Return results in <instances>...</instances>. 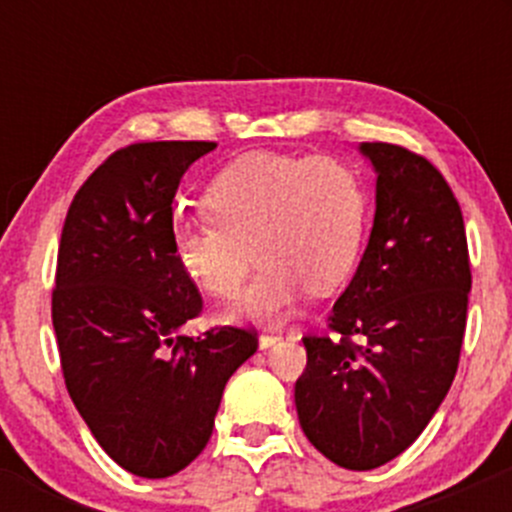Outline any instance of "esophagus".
Masks as SVG:
<instances>
[{
	"mask_svg": "<svg viewBox=\"0 0 512 512\" xmlns=\"http://www.w3.org/2000/svg\"><path fill=\"white\" fill-rule=\"evenodd\" d=\"M280 334H262L260 337V349H270V347H275L277 342H280Z\"/></svg>",
	"mask_w": 512,
	"mask_h": 512,
	"instance_id": "esophagus-1",
	"label": "esophagus"
}]
</instances>
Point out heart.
Masks as SVG:
<instances>
[{
	"label": "heart",
	"mask_w": 512,
	"mask_h": 512,
	"mask_svg": "<svg viewBox=\"0 0 512 512\" xmlns=\"http://www.w3.org/2000/svg\"><path fill=\"white\" fill-rule=\"evenodd\" d=\"M213 218L178 220L173 250L213 297H232L262 260L230 314L282 322L307 287L327 294L352 275L364 247L369 198L359 173L332 158L247 153L205 193Z\"/></svg>",
	"instance_id": "b5f03b06"
}]
</instances>
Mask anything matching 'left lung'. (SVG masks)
Returning <instances> with one entry per match:
<instances>
[{"mask_svg":"<svg viewBox=\"0 0 512 512\" xmlns=\"http://www.w3.org/2000/svg\"><path fill=\"white\" fill-rule=\"evenodd\" d=\"M359 153L376 173L374 225L329 317L339 337L302 339L307 369L294 404L322 456L371 471L421 436L451 389L471 265L461 208L443 175L391 143H361Z\"/></svg>","mask_w":512,"mask_h":512,"instance_id":"8db88e82","label":"left lung"}]
</instances>
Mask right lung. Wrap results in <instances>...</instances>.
Instances as JSON below:
<instances>
[{"instance_id":"right-lung-1","label":"right lung","mask_w":512,"mask_h":512,"mask_svg":"<svg viewBox=\"0 0 512 512\" xmlns=\"http://www.w3.org/2000/svg\"><path fill=\"white\" fill-rule=\"evenodd\" d=\"M215 143H133L81 185L51 297L66 389L128 473L168 478L213 436L227 379L257 352L247 329L180 334L203 309L173 250V198Z\"/></svg>"}]
</instances>
